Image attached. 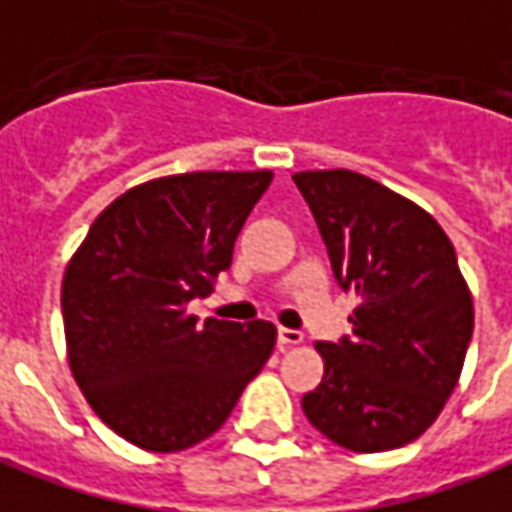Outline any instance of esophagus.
Wrapping results in <instances>:
<instances>
[{
  "label": "esophagus",
  "mask_w": 512,
  "mask_h": 512,
  "mask_svg": "<svg viewBox=\"0 0 512 512\" xmlns=\"http://www.w3.org/2000/svg\"><path fill=\"white\" fill-rule=\"evenodd\" d=\"M277 342L283 344V347H294V344L302 342V330L280 328V330H277Z\"/></svg>",
  "instance_id": "34e87169"
}]
</instances>
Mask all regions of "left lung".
Here are the masks:
<instances>
[{"label":"left lung","mask_w":512,"mask_h":512,"mask_svg":"<svg viewBox=\"0 0 512 512\" xmlns=\"http://www.w3.org/2000/svg\"><path fill=\"white\" fill-rule=\"evenodd\" d=\"M294 182L336 283L361 300L350 336L316 344L325 375L302 412L350 451L406 446L446 406L474 333L457 252L429 212L361 173L308 170Z\"/></svg>","instance_id":"1"}]
</instances>
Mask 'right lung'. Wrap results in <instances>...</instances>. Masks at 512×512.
<instances>
[{"mask_svg": "<svg viewBox=\"0 0 512 512\" xmlns=\"http://www.w3.org/2000/svg\"><path fill=\"white\" fill-rule=\"evenodd\" d=\"M271 170L179 173L95 218L61 285L69 367L97 417L145 451H182L224 426L269 361L277 328L204 319Z\"/></svg>", "mask_w": 512, "mask_h": 512, "instance_id": "obj_1", "label": "right lung"}]
</instances>
